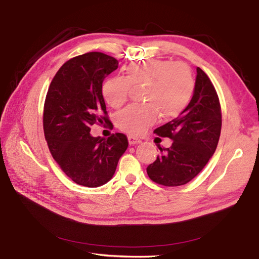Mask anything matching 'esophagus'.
<instances>
[{"label": "esophagus", "mask_w": 259, "mask_h": 259, "mask_svg": "<svg viewBox=\"0 0 259 259\" xmlns=\"http://www.w3.org/2000/svg\"><path fill=\"white\" fill-rule=\"evenodd\" d=\"M127 138H128V143H130L131 146H134V145H137V144L142 143V140H140L137 137H134V136H128Z\"/></svg>", "instance_id": "esophagus-1"}]
</instances>
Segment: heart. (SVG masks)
Returning <instances> with one entry per match:
<instances>
[{"mask_svg": "<svg viewBox=\"0 0 259 259\" xmlns=\"http://www.w3.org/2000/svg\"><path fill=\"white\" fill-rule=\"evenodd\" d=\"M125 77L113 76L103 85V96L113 108L128 100L131 90L144 86L142 99L146 104L133 105L115 116V124L131 135H142L158 120L182 114L190 104L194 77L190 67L182 61L147 59L124 68Z\"/></svg>", "mask_w": 259, "mask_h": 259, "instance_id": "heart-1", "label": "heart"}]
</instances>
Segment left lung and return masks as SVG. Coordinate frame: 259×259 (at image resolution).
Returning <instances> with one entry per match:
<instances>
[{"instance_id": "8db88e82", "label": "left lung", "mask_w": 259, "mask_h": 259, "mask_svg": "<svg viewBox=\"0 0 259 259\" xmlns=\"http://www.w3.org/2000/svg\"><path fill=\"white\" fill-rule=\"evenodd\" d=\"M222 131V108L217 92L207 74L197 68L194 93L186 110L176 119L155 128L161 137L173 140L169 148L147 167L152 182L176 187L189 183L204 168L214 154Z\"/></svg>"}]
</instances>
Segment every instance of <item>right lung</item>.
<instances>
[{"label": "right lung", "instance_id": "1", "mask_svg": "<svg viewBox=\"0 0 259 259\" xmlns=\"http://www.w3.org/2000/svg\"><path fill=\"white\" fill-rule=\"evenodd\" d=\"M119 61L104 53L90 52L66 61L46 94L43 128L54 160L77 185L95 188L108 183L128 146L127 137H93L94 124H109L103 81Z\"/></svg>", "mask_w": 259, "mask_h": 259}]
</instances>
